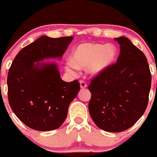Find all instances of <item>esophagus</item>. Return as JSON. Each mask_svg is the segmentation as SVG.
<instances>
[{
  "mask_svg": "<svg viewBox=\"0 0 157 157\" xmlns=\"http://www.w3.org/2000/svg\"><path fill=\"white\" fill-rule=\"evenodd\" d=\"M80 87L81 88H82V89H84V88H85L87 87V84L86 82H85L84 80H80Z\"/></svg>",
  "mask_w": 157,
  "mask_h": 157,
  "instance_id": "34e87169",
  "label": "esophagus"
}]
</instances>
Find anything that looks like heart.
Returning a JSON list of instances; mask_svg holds the SVG:
<instances>
[{
	"instance_id": "b5f03b06",
	"label": "heart",
	"mask_w": 157,
	"mask_h": 157,
	"mask_svg": "<svg viewBox=\"0 0 157 157\" xmlns=\"http://www.w3.org/2000/svg\"><path fill=\"white\" fill-rule=\"evenodd\" d=\"M116 54V48L110 44H82L72 51L70 62L67 63L65 69L69 73L75 75L78 69L89 68L90 73L98 75L113 63Z\"/></svg>"
}]
</instances>
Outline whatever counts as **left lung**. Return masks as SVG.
<instances>
[{
  "mask_svg": "<svg viewBox=\"0 0 157 157\" xmlns=\"http://www.w3.org/2000/svg\"><path fill=\"white\" fill-rule=\"evenodd\" d=\"M120 54L116 63L90 81L88 109L98 128L121 132L144 113L149 100L151 74L144 54L125 37L114 38Z\"/></svg>",
  "mask_w": 157,
  "mask_h": 157,
  "instance_id": "1",
  "label": "left lung"
}]
</instances>
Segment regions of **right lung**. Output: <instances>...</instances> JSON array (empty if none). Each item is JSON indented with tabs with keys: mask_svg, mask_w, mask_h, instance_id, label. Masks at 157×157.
I'll list each match as a JSON object with an SVG mask.
<instances>
[{
	"mask_svg": "<svg viewBox=\"0 0 157 157\" xmlns=\"http://www.w3.org/2000/svg\"><path fill=\"white\" fill-rule=\"evenodd\" d=\"M73 37L41 36L16 56L7 75L8 101L16 116L34 130L47 132L62 125L69 105L78 94V80L64 82L56 63L35 62L60 59Z\"/></svg>",
	"mask_w": 157,
	"mask_h": 157,
	"instance_id": "obj_1",
	"label": "right lung"
}]
</instances>
